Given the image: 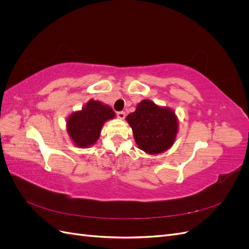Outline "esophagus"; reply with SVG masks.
I'll list each match as a JSON object with an SVG mask.
<instances>
[{"mask_svg":"<svg viewBox=\"0 0 249 249\" xmlns=\"http://www.w3.org/2000/svg\"><path fill=\"white\" fill-rule=\"evenodd\" d=\"M117 117H118L119 119H124V117H125V112H124V111L117 112Z\"/></svg>","mask_w":249,"mask_h":249,"instance_id":"1","label":"esophagus"}]
</instances>
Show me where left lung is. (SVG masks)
Returning <instances> with one entry per match:
<instances>
[{"mask_svg": "<svg viewBox=\"0 0 249 249\" xmlns=\"http://www.w3.org/2000/svg\"><path fill=\"white\" fill-rule=\"evenodd\" d=\"M125 120L132 127L138 147L148 155L166 152L176 141L178 119L171 108L143 100Z\"/></svg>", "mask_w": 249, "mask_h": 249, "instance_id": "8db88e82", "label": "left lung"}]
</instances>
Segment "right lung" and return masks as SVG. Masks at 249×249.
I'll use <instances>...</instances> for the list:
<instances>
[{"label": "right lung", "instance_id": "add662e5", "mask_svg": "<svg viewBox=\"0 0 249 249\" xmlns=\"http://www.w3.org/2000/svg\"><path fill=\"white\" fill-rule=\"evenodd\" d=\"M114 117L115 113L108 105L90 100L81 110L69 116L66 131L74 145L86 148L95 144L104 124Z\"/></svg>", "mask_w": 249, "mask_h": 249}]
</instances>
